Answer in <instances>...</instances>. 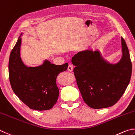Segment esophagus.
<instances>
[{"label": "esophagus", "instance_id": "esophagus-1", "mask_svg": "<svg viewBox=\"0 0 135 135\" xmlns=\"http://www.w3.org/2000/svg\"><path fill=\"white\" fill-rule=\"evenodd\" d=\"M73 66H72V65H69L68 68V71H69V72H72V71L73 70Z\"/></svg>", "mask_w": 135, "mask_h": 135}]
</instances>
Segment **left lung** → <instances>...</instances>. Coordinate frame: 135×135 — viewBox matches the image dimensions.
<instances>
[{
    "mask_svg": "<svg viewBox=\"0 0 135 135\" xmlns=\"http://www.w3.org/2000/svg\"><path fill=\"white\" fill-rule=\"evenodd\" d=\"M121 40L122 56L116 64L105 60L99 50H86L72 57L79 89L84 102L91 108L114 105L130 82L132 69L130 55L122 37Z\"/></svg>",
    "mask_w": 135,
    "mask_h": 135,
    "instance_id": "left-lung-1",
    "label": "left lung"
}]
</instances>
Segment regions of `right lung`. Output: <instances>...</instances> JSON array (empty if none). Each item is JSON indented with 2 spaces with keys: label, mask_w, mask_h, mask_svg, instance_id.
Segmentation results:
<instances>
[{
  "label": "right lung",
  "mask_w": 135,
  "mask_h": 135,
  "mask_svg": "<svg viewBox=\"0 0 135 135\" xmlns=\"http://www.w3.org/2000/svg\"><path fill=\"white\" fill-rule=\"evenodd\" d=\"M20 34L9 57V76L11 87L20 100L29 108L46 110L56 103L59 90L56 78L67 70L68 63L56 65L45 60L42 65L27 67L20 57Z\"/></svg>",
  "instance_id": "obj_1"
}]
</instances>
